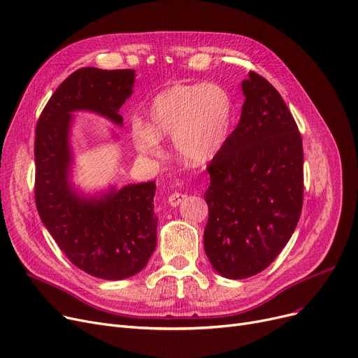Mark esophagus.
Masks as SVG:
<instances>
[{
    "instance_id": "1",
    "label": "esophagus",
    "mask_w": 358,
    "mask_h": 358,
    "mask_svg": "<svg viewBox=\"0 0 358 358\" xmlns=\"http://www.w3.org/2000/svg\"><path fill=\"white\" fill-rule=\"evenodd\" d=\"M187 199V194H182V193H173L171 194L169 197H168V203L171 205V206H178V205H181L182 201Z\"/></svg>"
}]
</instances>
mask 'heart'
Instances as JSON below:
<instances>
[{
	"label": "heart",
	"instance_id": "obj_1",
	"mask_svg": "<svg viewBox=\"0 0 358 358\" xmlns=\"http://www.w3.org/2000/svg\"><path fill=\"white\" fill-rule=\"evenodd\" d=\"M234 111L232 95L220 83L171 85L150 99L146 124L133 122L134 148L146 158H159L161 138L173 136L176 155L182 162L206 164L224 149Z\"/></svg>",
	"mask_w": 358,
	"mask_h": 358
}]
</instances>
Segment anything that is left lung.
Masks as SVG:
<instances>
[{"label":"left lung","instance_id":"1","mask_svg":"<svg viewBox=\"0 0 358 358\" xmlns=\"http://www.w3.org/2000/svg\"><path fill=\"white\" fill-rule=\"evenodd\" d=\"M236 130L208 166L205 252L228 279L253 276L281 253L303 208V143L278 90L255 71L241 83Z\"/></svg>","mask_w":358,"mask_h":358}]
</instances>
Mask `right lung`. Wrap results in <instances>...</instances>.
Here are the masks:
<instances>
[{
  "label": "right lung",
  "instance_id": "1",
  "mask_svg": "<svg viewBox=\"0 0 358 358\" xmlns=\"http://www.w3.org/2000/svg\"><path fill=\"white\" fill-rule=\"evenodd\" d=\"M134 70L79 69L43 108L35 138V199L41 220L83 272L120 281L141 272L157 247L155 181L85 194L71 181L73 113L89 111L122 126L118 114L133 93Z\"/></svg>",
  "mask_w": 358,
  "mask_h": 358
}]
</instances>
